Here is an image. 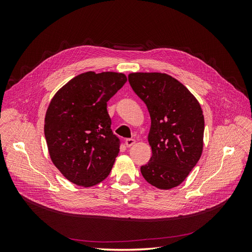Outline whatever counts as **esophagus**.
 Wrapping results in <instances>:
<instances>
[{
	"instance_id": "esophagus-1",
	"label": "esophagus",
	"mask_w": 252,
	"mask_h": 252,
	"mask_svg": "<svg viewBox=\"0 0 252 252\" xmlns=\"http://www.w3.org/2000/svg\"><path fill=\"white\" fill-rule=\"evenodd\" d=\"M134 143H135V140H134V139H127V140L125 141V144H126L127 147H131Z\"/></svg>"
}]
</instances>
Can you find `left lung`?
Returning <instances> with one entry per match:
<instances>
[{"mask_svg": "<svg viewBox=\"0 0 252 252\" xmlns=\"http://www.w3.org/2000/svg\"><path fill=\"white\" fill-rule=\"evenodd\" d=\"M131 88L146 104L151 126L150 161L141 167L144 179L158 189L179 186L199 162L203 151L204 116L194 95L171 75L135 72Z\"/></svg>", "mask_w": 252, "mask_h": 252, "instance_id": "8db88e82", "label": "left lung"}]
</instances>
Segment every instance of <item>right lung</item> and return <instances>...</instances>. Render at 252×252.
Instances as JSON below:
<instances>
[{
	"mask_svg": "<svg viewBox=\"0 0 252 252\" xmlns=\"http://www.w3.org/2000/svg\"><path fill=\"white\" fill-rule=\"evenodd\" d=\"M126 81L124 73L84 72L52 97L45 139L52 163L75 185L94 186L111 171L120 139L110 128L107 102Z\"/></svg>",
	"mask_w": 252,
	"mask_h": 252,
	"instance_id": "obj_1",
	"label": "right lung"
}]
</instances>
